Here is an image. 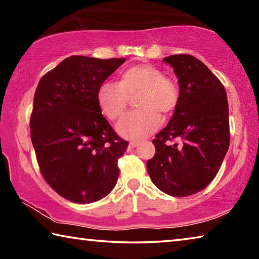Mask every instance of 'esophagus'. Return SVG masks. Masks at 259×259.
I'll return each mask as SVG.
<instances>
[{
	"label": "esophagus",
	"mask_w": 259,
	"mask_h": 259,
	"mask_svg": "<svg viewBox=\"0 0 259 259\" xmlns=\"http://www.w3.org/2000/svg\"><path fill=\"white\" fill-rule=\"evenodd\" d=\"M138 145H139V143H138V142H130V143H129V146H128V148H129V150H133V148L137 147Z\"/></svg>",
	"instance_id": "1"
}]
</instances>
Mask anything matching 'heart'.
I'll use <instances>...</instances> for the list:
<instances>
[{
  "label": "heart",
  "instance_id": "obj_1",
  "mask_svg": "<svg viewBox=\"0 0 259 259\" xmlns=\"http://www.w3.org/2000/svg\"><path fill=\"white\" fill-rule=\"evenodd\" d=\"M140 109L129 112L117 123V133L128 139H143L161 124L159 112H174L181 100L178 83L153 65H136L121 74L120 81H105L99 85L97 102L108 120L114 121L124 113L131 96L139 94Z\"/></svg>",
  "mask_w": 259,
  "mask_h": 259
}]
</instances>
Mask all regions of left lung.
Instances as JSON below:
<instances>
[{
  "instance_id": "left-lung-1",
  "label": "left lung",
  "mask_w": 259,
  "mask_h": 259,
  "mask_svg": "<svg viewBox=\"0 0 259 259\" xmlns=\"http://www.w3.org/2000/svg\"><path fill=\"white\" fill-rule=\"evenodd\" d=\"M181 88V100L168 125L153 139L147 161L154 185L177 198L204 190L216 177L230 146L229 103L224 85L191 55L165 57ZM174 139L181 143L171 146Z\"/></svg>"
}]
</instances>
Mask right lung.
<instances>
[{
	"instance_id": "right-lung-1",
	"label": "right lung",
	"mask_w": 259,
	"mask_h": 259,
	"mask_svg": "<svg viewBox=\"0 0 259 259\" xmlns=\"http://www.w3.org/2000/svg\"><path fill=\"white\" fill-rule=\"evenodd\" d=\"M125 58L71 56L48 72L34 95L30 138L43 178L75 203L96 202L119 178L128 142L102 114L99 85Z\"/></svg>"
}]
</instances>
